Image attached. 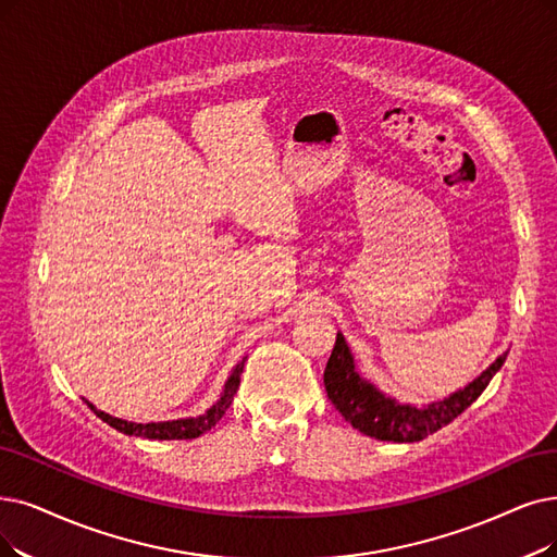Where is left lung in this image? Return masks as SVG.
Wrapping results in <instances>:
<instances>
[{"label": "left lung", "mask_w": 557, "mask_h": 557, "mask_svg": "<svg viewBox=\"0 0 557 557\" xmlns=\"http://www.w3.org/2000/svg\"><path fill=\"white\" fill-rule=\"evenodd\" d=\"M505 359L507 354L498 356L473 384L453 393L443 403L416 409L409 405H397L395 399L382 395L372 384L363 382L361 374L354 368V359L343 333H338L324 370V386L333 407L343 413L351 428L380 441L413 443L450 425L461 411L469 409L488 386V382L494 380V374L500 370Z\"/></svg>", "instance_id": "left-lung-1"}]
</instances>
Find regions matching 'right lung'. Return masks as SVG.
Here are the masks:
<instances>
[{
	"instance_id": "add662e5",
	"label": "right lung",
	"mask_w": 557,
	"mask_h": 557,
	"mask_svg": "<svg viewBox=\"0 0 557 557\" xmlns=\"http://www.w3.org/2000/svg\"><path fill=\"white\" fill-rule=\"evenodd\" d=\"M244 361L237 363V368L233 370V374L228 376L226 382V388L224 393H221L219 403L203 416L198 418H187V420H169V422H146V425H141V422H127V420H121V418H114L109 416L104 411H98L94 405H88L98 418H102L107 425H111L114 430L123 432V434H129V436H144V438H158V441H171V438H196L206 434L208 430H212L216 422L221 420V416L226 413V409L233 405V397L239 388V380H242V370H244Z\"/></svg>"
}]
</instances>
